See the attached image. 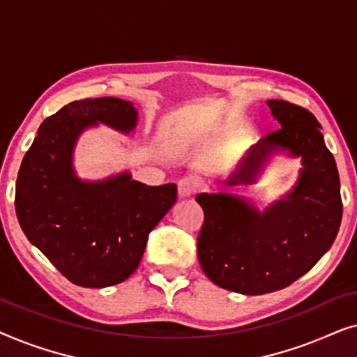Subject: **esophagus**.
Instances as JSON below:
<instances>
[{"mask_svg":"<svg viewBox=\"0 0 357 357\" xmlns=\"http://www.w3.org/2000/svg\"><path fill=\"white\" fill-rule=\"evenodd\" d=\"M197 180L192 178V177H183L178 180L177 183V190H178V197L180 198H190L192 195L197 192Z\"/></svg>","mask_w":357,"mask_h":357,"instance_id":"1","label":"esophagus"}]
</instances>
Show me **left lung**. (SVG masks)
Masks as SVG:
<instances>
[{"label": "left lung", "mask_w": 357, "mask_h": 357, "mask_svg": "<svg viewBox=\"0 0 357 357\" xmlns=\"http://www.w3.org/2000/svg\"><path fill=\"white\" fill-rule=\"evenodd\" d=\"M266 104L281 128L252 146L224 183H255L270 155L287 151L302 159L294 188L265 211L236 195L197 197L204 213L197 243L204 275L247 296L280 291L305 275L335 242L343 216L338 169L319 121L291 102Z\"/></svg>", "instance_id": "left-lung-1"}]
</instances>
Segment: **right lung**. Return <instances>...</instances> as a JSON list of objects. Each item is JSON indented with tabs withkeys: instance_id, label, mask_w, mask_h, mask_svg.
Returning <instances> with one entry per match:
<instances>
[{
	"instance_id": "right-lung-1",
	"label": "right lung",
	"mask_w": 357,
	"mask_h": 357,
	"mask_svg": "<svg viewBox=\"0 0 357 357\" xmlns=\"http://www.w3.org/2000/svg\"><path fill=\"white\" fill-rule=\"evenodd\" d=\"M138 112L116 97L75 100L43 120L24 155L16 182V214L29 242L63 276L82 287L128 280L143 258L149 232L177 199L175 183L148 187L123 172L81 180L73 151L86 128L104 123L136 128Z\"/></svg>"
}]
</instances>
